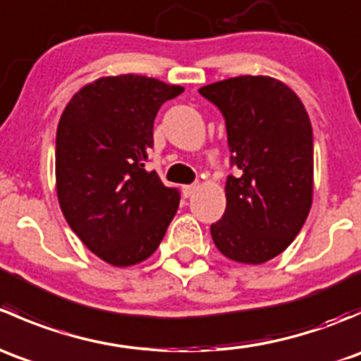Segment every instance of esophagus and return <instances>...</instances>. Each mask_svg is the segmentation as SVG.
I'll use <instances>...</instances> for the list:
<instances>
[{
    "mask_svg": "<svg viewBox=\"0 0 361 361\" xmlns=\"http://www.w3.org/2000/svg\"><path fill=\"white\" fill-rule=\"evenodd\" d=\"M195 190H197V187H195V185H185V187H183V195L188 199L192 194H194Z\"/></svg>",
    "mask_w": 361,
    "mask_h": 361,
    "instance_id": "obj_1",
    "label": "esophagus"
}]
</instances>
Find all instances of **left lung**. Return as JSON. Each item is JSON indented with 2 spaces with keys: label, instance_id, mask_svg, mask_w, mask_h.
<instances>
[{
  "label": "left lung",
  "instance_id": "obj_1",
  "mask_svg": "<svg viewBox=\"0 0 361 361\" xmlns=\"http://www.w3.org/2000/svg\"><path fill=\"white\" fill-rule=\"evenodd\" d=\"M227 127V207L211 235L227 258L264 264L283 253L312 202V127L304 104L269 76H235L199 89Z\"/></svg>",
  "mask_w": 361,
  "mask_h": 361
}]
</instances>
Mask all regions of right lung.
<instances>
[{
    "mask_svg": "<svg viewBox=\"0 0 361 361\" xmlns=\"http://www.w3.org/2000/svg\"><path fill=\"white\" fill-rule=\"evenodd\" d=\"M181 92L148 76L99 78L73 96L57 126L64 218L87 248L116 267L147 260L178 211L180 190L145 164L160 106Z\"/></svg>",
    "mask_w": 361,
    "mask_h": 361,
    "instance_id": "obj_1",
    "label": "right lung"
}]
</instances>
